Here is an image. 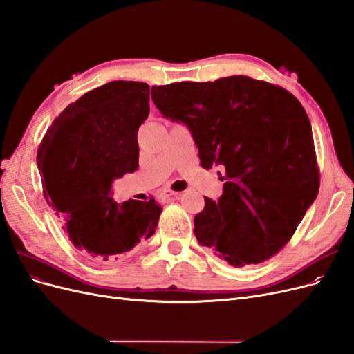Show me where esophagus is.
Segmentation results:
<instances>
[{
	"mask_svg": "<svg viewBox=\"0 0 354 354\" xmlns=\"http://www.w3.org/2000/svg\"><path fill=\"white\" fill-rule=\"evenodd\" d=\"M160 195H162V198H177V196H180V192H176V190H171V189L165 187Z\"/></svg>",
	"mask_w": 354,
	"mask_h": 354,
	"instance_id": "esophagus-1",
	"label": "esophagus"
}]
</instances>
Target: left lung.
<instances>
[{
    "mask_svg": "<svg viewBox=\"0 0 354 354\" xmlns=\"http://www.w3.org/2000/svg\"><path fill=\"white\" fill-rule=\"evenodd\" d=\"M159 112L183 122L201 167L224 168L218 202L205 198L195 236L233 267L269 260L292 238L319 192L308 116L294 95L243 75L152 87Z\"/></svg>",
    "mask_w": 354,
    "mask_h": 354,
    "instance_id": "obj_1",
    "label": "left lung"
}]
</instances>
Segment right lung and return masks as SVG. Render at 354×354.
I'll return each instance as SVG.
<instances>
[{"instance_id":"obj_1","label":"right lung","mask_w":354,"mask_h":354,"mask_svg":"<svg viewBox=\"0 0 354 354\" xmlns=\"http://www.w3.org/2000/svg\"><path fill=\"white\" fill-rule=\"evenodd\" d=\"M149 91L145 82L112 81L85 93L53 121L38 149L48 205L75 248L97 263L151 238L162 212L153 198L116 203L111 195L115 178L138 168Z\"/></svg>"}]
</instances>
